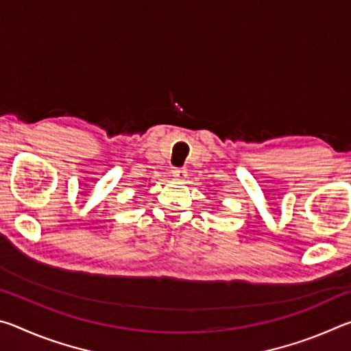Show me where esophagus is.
Returning a JSON list of instances; mask_svg holds the SVG:
<instances>
[{
  "instance_id": "obj_1",
  "label": "esophagus",
  "mask_w": 351,
  "mask_h": 351,
  "mask_svg": "<svg viewBox=\"0 0 351 351\" xmlns=\"http://www.w3.org/2000/svg\"><path fill=\"white\" fill-rule=\"evenodd\" d=\"M171 176L176 178V180H184L187 176V171L184 169H173L171 170Z\"/></svg>"
}]
</instances>
